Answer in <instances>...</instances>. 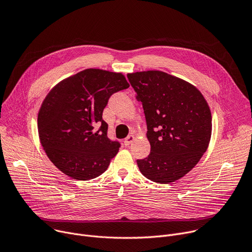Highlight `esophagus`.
Masks as SVG:
<instances>
[{
	"label": "esophagus",
	"instance_id": "1",
	"mask_svg": "<svg viewBox=\"0 0 252 252\" xmlns=\"http://www.w3.org/2000/svg\"><path fill=\"white\" fill-rule=\"evenodd\" d=\"M133 140H134V136H133V135H128V136L125 139V141H124V142H125V145H126V146H129L130 143H131Z\"/></svg>",
	"mask_w": 252,
	"mask_h": 252
}]
</instances>
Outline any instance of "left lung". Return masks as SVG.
<instances>
[{"instance_id":"obj_1","label":"left lung","mask_w":252,"mask_h":252,"mask_svg":"<svg viewBox=\"0 0 252 252\" xmlns=\"http://www.w3.org/2000/svg\"><path fill=\"white\" fill-rule=\"evenodd\" d=\"M142 102L151 154L137 159L147 178L170 184L185 176L206 152L211 113L202 94L190 83L161 70L127 74Z\"/></svg>"}]
</instances>
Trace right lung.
Wrapping results in <instances>:
<instances>
[{"label": "right lung", "instance_id": "1", "mask_svg": "<svg viewBox=\"0 0 252 252\" xmlns=\"http://www.w3.org/2000/svg\"><path fill=\"white\" fill-rule=\"evenodd\" d=\"M128 87L122 73L87 68L50 91L38 114V131L45 153L62 172L89 181L107 169L121 145L106 136L102 112L113 94Z\"/></svg>", "mask_w": 252, "mask_h": 252}]
</instances>
